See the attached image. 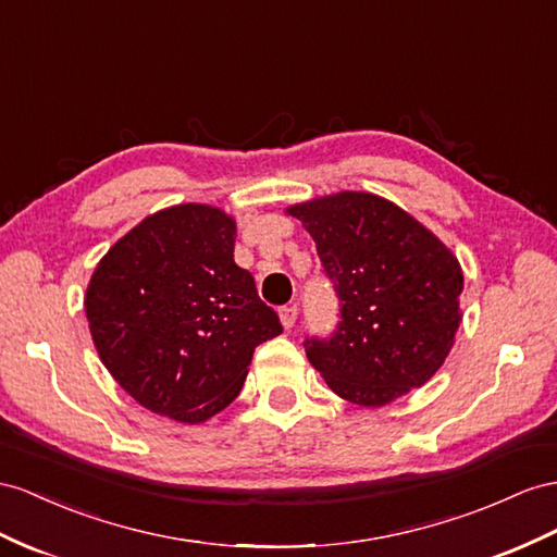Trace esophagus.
<instances>
[{"mask_svg":"<svg viewBox=\"0 0 557 557\" xmlns=\"http://www.w3.org/2000/svg\"><path fill=\"white\" fill-rule=\"evenodd\" d=\"M296 318H298L296 306H284V308H280V320H282L284 330H292V326L296 324Z\"/></svg>","mask_w":557,"mask_h":557,"instance_id":"obj_1","label":"esophagus"}]
</instances>
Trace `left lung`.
Instances as JSON below:
<instances>
[{"label": "left lung", "mask_w": 557, "mask_h": 557, "mask_svg": "<svg viewBox=\"0 0 557 557\" xmlns=\"http://www.w3.org/2000/svg\"><path fill=\"white\" fill-rule=\"evenodd\" d=\"M315 239L338 298L330 338H306L310 364L338 397L383 407L421 388L459 330L456 256L405 209L372 193H336L287 209Z\"/></svg>", "instance_id": "8db88e82"}]
</instances>
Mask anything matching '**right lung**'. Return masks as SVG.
I'll list each match as a JSON object with an SVG mask.
<instances>
[{
	"label": "right lung",
	"mask_w": 557,
	"mask_h": 557,
	"mask_svg": "<svg viewBox=\"0 0 557 557\" xmlns=\"http://www.w3.org/2000/svg\"><path fill=\"white\" fill-rule=\"evenodd\" d=\"M235 221L209 205L143 219L96 265L84 296L98 358L138 405L202 423L231 405L251 355L282 334L249 270Z\"/></svg>",
	"instance_id": "add662e5"
}]
</instances>
